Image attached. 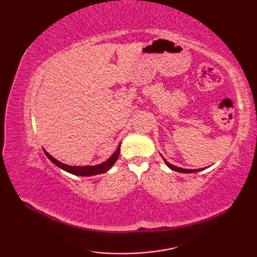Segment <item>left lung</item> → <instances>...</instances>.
<instances>
[{
  "label": "left lung",
  "instance_id": "1",
  "mask_svg": "<svg viewBox=\"0 0 257 257\" xmlns=\"http://www.w3.org/2000/svg\"><path fill=\"white\" fill-rule=\"evenodd\" d=\"M163 160H165V162H166V165L171 169V170H174V171H177V172H181V173H192V172H198V171H201V170H203V169H195V170H190V169H182V168H179V167H176V166H173V165H171V163H169L165 158H163Z\"/></svg>",
  "mask_w": 257,
  "mask_h": 257
}]
</instances>
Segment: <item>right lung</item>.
I'll return each instance as SVG.
<instances>
[{
  "mask_svg": "<svg viewBox=\"0 0 257 257\" xmlns=\"http://www.w3.org/2000/svg\"><path fill=\"white\" fill-rule=\"evenodd\" d=\"M45 152V155L47 156L48 159H50L54 165H56L58 168L63 169V170L67 171L72 174H75V176H83V177H90V176H96V174H100L103 172H107L109 169H110L114 162L117 161L118 157H119V152H120V145L118 146L117 150L113 152V155H111V157L105 162L100 163V165L97 166H85V167H74V166H67L65 163H62L61 161L56 160L55 158H53L48 152Z\"/></svg>",
  "mask_w": 257,
  "mask_h": 257,
  "instance_id": "add662e5",
  "label": "right lung"
}]
</instances>
